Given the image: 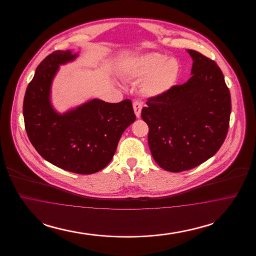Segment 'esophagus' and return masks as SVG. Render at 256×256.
Here are the masks:
<instances>
[{"label": "esophagus", "instance_id": "obj_1", "mask_svg": "<svg viewBox=\"0 0 256 256\" xmlns=\"http://www.w3.org/2000/svg\"><path fill=\"white\" fill-rule=\"evenodd\" d=\"M142 108H143V104H142L141 102H139V100H135V102H134V112H135V115H136L137 118H140V116H141V110H142Z\"/></svg>", "mask_w": 256, "mask_h": 256}]
</instances>
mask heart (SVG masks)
<instances>
[{
    "mask_svg": "<svg viewBox=\"0 0 256 256\" xmlns=\"http://www.w3.org/2000/svg\"><path fill=\"white\" fill-rule=\"evenodd\" d=\"M180 64L174 58H167L158 52H148L135 58L128 68V74L134 78H143L142 92L148 97L166 94L178 80Z\"/></svg>",
    "mask_w": 256,
    "mask_h": 256,
    "instance_id": "1",
    "label": "heart"
}]
</instances>
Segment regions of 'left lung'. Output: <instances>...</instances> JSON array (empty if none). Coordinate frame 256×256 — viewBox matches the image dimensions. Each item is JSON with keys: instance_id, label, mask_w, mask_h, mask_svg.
Masks as SVG:
<instances>
[{"instance_id": "1", "label": "left lung", "mask_w": 256, "mask_h": 256, "mask_svg": "<svg viewBox=\"0 0 256 256\" xmlns=\"http://www.w3.org/2000/svg\"><path fill=\"white\" fill-rule=\"evenodd\" d=\"M192 76L166 94L148 100L141 117L148 126L152 156L164 170L193 169L222 145L232 112L230 93L215 61L187 50Z\"/></svg>"}]
</instances>
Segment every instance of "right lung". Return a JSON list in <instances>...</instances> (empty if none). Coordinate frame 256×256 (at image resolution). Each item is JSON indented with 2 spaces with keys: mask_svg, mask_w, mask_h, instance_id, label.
<instances>
[{
  "mask_svg": "<svg viewBox=\"0 0 256 256\" xmlns=\"http://www.w3.org/2000/svg\"><path fill=\"white\" fill-rule=\"evenodd\" d=\"M78 50H56L42 61L24 98V126L32 146L52 165L80 174L102 170L113 158L126 128L135 121L130 100L117 104L90 98L63 113L52 102V82L61 65Z\"/></svg>",
  "mask_w": 256,
  "mask_h": 256,
  "instance_id": "right-lung-1",
  "label": "right lung"
}]
</instances>
